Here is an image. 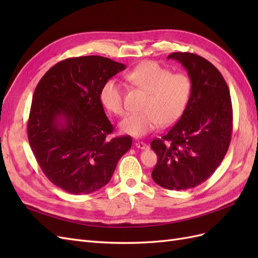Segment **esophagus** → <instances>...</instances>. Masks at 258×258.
<instances>
[{"mask_svg": "<svg viewBox=\"0 0 258 258\" xmlns=\"http://www.w3.org/2000/svg\"><path fill=\"white\" fill-rule=\"evenodd\" d=\"M136 147L140 148V150H145V148L148 147V145L142 141H138V142H136Z\"/></svg>", "mask_w": 258, "mask_h": 258, "instance_id": "obj_1", "label": "esophagus"}]
</instances>
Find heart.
Instances as JSON below:
<instances>
[{
	"instance_id": "obj_1",
	"label": "heart",
	"mask_w": 258,
	"mask_h": 258,
	"mask_svg": "<svg viewBox=\"0 0 258 258\" xmlns=\"http://www.w3.org/2000/svg\"><path fill=\"white\" fill-rule=\"evenodd\" d=\"M126 81L147 92L143 111L128 114L119 127L126 135L140 138L177 121L185 112L192 92V82L186 73H172L157 62L146 61L126 74ZM102 104L116 116L124 114L123 91L115 81H107L101 88Z\"/></svg>"
}]
</instances>
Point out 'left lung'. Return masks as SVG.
I'll list each match as a JSON object with an SVG mask.
<instances>
[{"label": "left lung", "mask_w": 258, "mask_h": 258, "mask_svg": "<svg viewBox=\"0 0 258 258\" xmlns=\"http://www.w3.org/2000/svg\"><path fill=\"white\" fill-rule=\"evenodd\" d=\"M192 82L185 112L166 135L154 139L157 154L152 172L156 184L170 190L194 188L214 173L231 140L232 105L228 86L207 59L191 52H172Z\"/></svg>", "instance_id": "1"}]
</instances>
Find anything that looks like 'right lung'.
<instances>
[{
  "mask_svg": "<svg viewBox=\"0 0 258 258\" xmlns=\"http://www.w3.org/2000/svg\"><path fill=\"white\" fill-rule=\"evenodd\" d=\"M126 66L101 56L68 58L38 82L28 120V139L49 181L73 195L105 186L131 147L130 136L111 139L100 91Z\"/></svg>",
  "mask_w": 258,
  "mask_h": 258,
  "instance_id": "right-lung-1",
  "label": "right lung"
}]
</instances>
